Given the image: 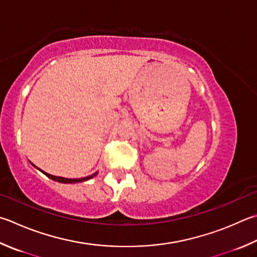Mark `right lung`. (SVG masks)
Masks as SVG:
<instances>
[{
  "label": "right lung",
  "instance_id": "add662e5",
  "mask_svg": "<svg viewBox=\"0 0 257 257\" xmlns=\"http://www.w3.org/2000/svg\"><path fill=\"white\" fill-rule=\"evenodd\" d=\"M32 164V163H31ZM34 165V164H32ZM36 169H38V167H37L36 165H34ZM40 172H43V173L47 176V177H49V179H51L53 181H56V182H60V183H80V182H84V181H87V180H90V179H92V177H94L96 174H97V172H95L94 174H92V175H88V176H85V177H81V179H66V177H62V176H55V175H51V174H48V173H46V172H44V171H41L40 169H38Z\"/></svg>",
  "mask_w": 257,
  "mask_h": 257
}]
</instances>
